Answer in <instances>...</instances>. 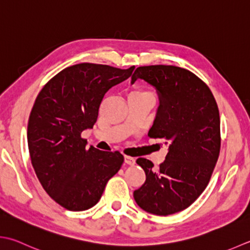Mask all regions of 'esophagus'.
Returning a JSON list of instances; mask_svg holds the SVG:
<instances>
[{"label": "esophagus", "mask_w": 250, "mask_h": 250, "mask_svg": "<svg viewBox=\"0 0 250 250\" xmlns=\"http://www.w3.org/2000/svg\"><path fill=\"white\" fill-rule=\"evenodd\" d=\"M125 163L129 166H133L135 164V158L130 157V156H125Z\"/></svg>", "instance_id": "esophagus-1"}]
</instances>
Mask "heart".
<instances>
[{
  "instance_id": "1",
  "label": "heart",
  "mask_w": 250,
  "mask_h": 250,
  "mask_svg": "<svg viewBox=\"0 0 250 250\" xmlns=\"http://www.w3.org/2000/svg\"><path fill=\"white\" fill-rule=\"evenodd\" d=\"M131 95H153L151 94L150 92H148V91H146V90H142V89H136V90H134V91H132V93H131ZM130 95V96H131Z\"/></svg>"
}]
</instances>
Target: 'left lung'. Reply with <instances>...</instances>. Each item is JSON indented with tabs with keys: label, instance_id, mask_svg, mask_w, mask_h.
Returning <instances> with one entry per match:
<instances>
[{
	"label": "left lung",
	"instance_id": "left-lung-1",
	"mask_svg": "<svg viewBox=\"0 0 250 250\" xmlns=\"http://www.w3.org/2000/svg\"><path fill=\"white\" fill-rule=\"evenodd\" d=\"M138 78L159 94L148 136L166 140L169 148L157 170L150 160L136 159L146 180L133 196L145 211L168 216L189 207L207 188L221 148L219 108L206 83L184 68L142 66L135 69L132 83Z\"/></svg>",
	"mask_w": 250,
	"mask_h": 250
}]
</instances>
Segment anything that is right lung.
<instances>
[{
    "label": "right lung",
    "instance_id": "right-lung-1",
    "mask_svg": "<svg viewBox=\"0 0 250 250\" xmlns=\"http://www.w3.org/2000/svg\"><path fill=\"white\" fill-rule=\"evenodd\" d=\"M134 68L77 63L54 76L37 96L27 130L31 164L44 190L67 210L96 205L124 163L117 150L86 149L81 133L95 125L106 92Z\"/></svg>",
    "mask_w": 250,
    "mask_h": 250
}]
</instances>
